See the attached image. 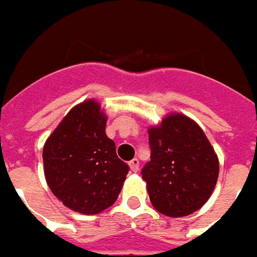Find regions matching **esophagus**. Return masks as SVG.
Returning <instances> with one entry per match:
<instances>
[{
	"instance_id": "1",
	"label": "esophagus",
	"mask_w": 257,
	"mask_h": 257,
	"mask_svg": "<svg viewBox=\"0 0 257 257\" xmlns=\"http://www.w3.org/2000/svg\"><path fill=\"white\" fill-rule=\"evenodd\" d=\"M139 165H140V162L138 158H134V160H131V161H129V168H131V171H132V172H138V171H139Z\"/></svg>"
}]
</instances>
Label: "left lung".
<instances>
[{
    "mask_svg": "<svg viewBox=\"0 0 257 257\" xmlns=\"http://www.w3.org/2000/svg\"><path fill=\"white\" fill-rule=\"evenodd\" d=\"M151 160L142 178L153 206L169 217L191 215L213 193L219 160L204 131L191 118L173 112L149 129Z\"/></svg>",
    "mask_w": 257,
    "mask_h": 257,
    "instance_id": "left-lung-1",
    "label": "left lung"
}]
</instances>
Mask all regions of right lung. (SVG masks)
<instances>
[{
    "label": "right lung",
    "instance_id": "right-lung-1",
    "mask_svg": "<svg viewBox=\"0 0 257 257\" xmlns=\"http://www.w3.org/2000/svg\"><path fill=\"white\" fill-rule=\"evenodd\" d=\"M106 122L97 101H82L67 112L42 151L51 191L82 215H96L111 206L128 175L129 167L107 138Z\"/></svg>",
    "mask_w": 257,
    "mask_h": 257
}]
</instances>
